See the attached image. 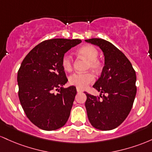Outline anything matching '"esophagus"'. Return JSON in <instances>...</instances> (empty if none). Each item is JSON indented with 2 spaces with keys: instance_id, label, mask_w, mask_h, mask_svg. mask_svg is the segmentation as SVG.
<instances>
[{
  "instance_id": "1",
  "label": "esophagus",
  "mask_w": 152,
  "mask_h": 152,
  "mask_svg": "<svg viewBox=\"0 0 152 152\" xmlns=\"http://www.w3.org/2000/svg\"><path fill=\"white\" fill-rule=\"evenodd\" d=\"M83 90H82V89H80V88H77V93H82V92H83Z\"/></svg>"
}]
</instances>
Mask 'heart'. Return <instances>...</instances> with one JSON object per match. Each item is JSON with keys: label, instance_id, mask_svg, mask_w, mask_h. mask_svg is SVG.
<instances>
[{"label": "heart", "instance_id": "1", "mask_svg": "<svg viewBox=\"0 0 152 152\" xmlns=\"http://www.w3.org/2000/svg\"><path fill=\"white\" fill-rule=\"evenodd\" d=\"M77 54L88 61V68H91L95 72H98L102 68V62L98 59V51L94 46L86 45L77 50ZM62 66L65 71H70L72 68V59L71 56L65 54L62 57ZM95 81V76L92 72H75L72 74L69 77V82L71 85L77 88L84 89L88 85Z\"/></svg>", "mask_w": 152, "mask_h": 152}]
</instances>
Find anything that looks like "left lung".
Wrapping results in <instances>:
<instances>
[{
    "label": "left lung",
    "instance_id": "1",
    "mask_svg": "<svg viewBox=\"0 0 152 152\" xmlns=\"http://www.w3.org/2000/svg\"><path fill=\"white\" fill-rule=\"evenodd\" d=\"M85 41L100 47L105 57L101 75L93 86L100 92V97L85 92L88 119L95 129L112 130L124 121L132 108L136 94V72L124 54L110 42L97 38Z\"/></svg>",
    "mask_w": 152,
    "mask_h": 152
}]
</instances>
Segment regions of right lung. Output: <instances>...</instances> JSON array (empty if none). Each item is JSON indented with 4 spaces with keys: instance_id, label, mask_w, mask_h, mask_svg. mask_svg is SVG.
<instances>
[{
    "instance_id": "obj_1",
    "label": "right lung",
    "mask_w": 152,
    "mask_h": 152,
    "mask_svg": "<svg viewBox=\"0 0 152 152\" xmlns=\"http://www.w3.org/2000/svg\"><path fill=\"white\" fill-rule=\"evenodd\" d=\"M81 42L67 39L44 41L21 63L17 75L18 98L27 118L39 129L57 130L69 118L77 90L75 86L62 88L68 80L62 59ZM57 90L59 93L55 94Z\"/></svg>"
}]
</instances>
